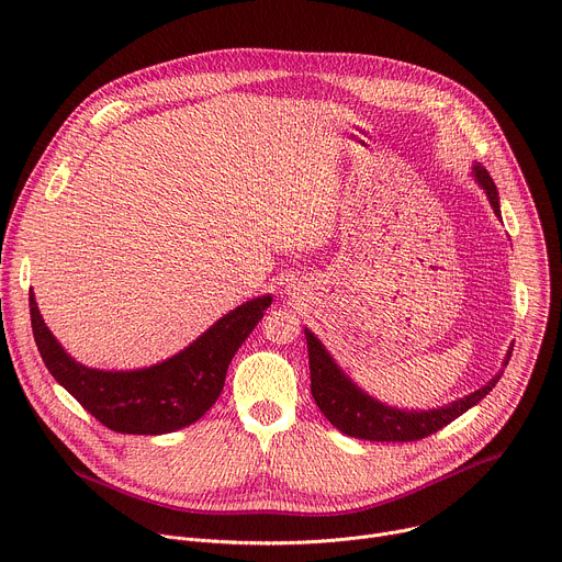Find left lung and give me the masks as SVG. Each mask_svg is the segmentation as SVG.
Here are the masks:
<instances>
[{
	"instance_id": "8db88e82",
	"label": "left lung",
	"mask_w": 562,
	"mask_h": 562,
	"mask_svg": "<svg viewBox=\"0 0 562 562\" xmlns=\"http://www.w3.org/2000/svg\"><path fill=\"white\" fill-rule=\"evenodd\" d=\"M473 178L477 184L485 189L490 204L494 206V213L501 217V204H498V191L487 173L485 167L475 165L473 167ZM306 336V347H308V369H311V393L315 405L319 412L325 414V418L340 429L342 434L360 440H373V442H414L423 440L449 423H453L458 416H462L467 409L477 405L501 380L503 371L494 375L485 386H480L477 391L456 400V403L440 407V409H429V412H405V409H395L386 407L378 400H373L369 393L358 389L349 375L342 373V369L334 362V358L327 353L308 329H304ZM512 358V351L505 358V367Z\"/></svg>"
}]
</instances>
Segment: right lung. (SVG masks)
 Instances as JSON below:
<instances>
[{
	"label": "right lung",
	"instance_id": "add662e5",
	"mask_svg": "<svg viewBox=\"0 0 562 562\" xmlns=\"http://www.w3.org/2000/svg\"><path fill=\"white\" fill-rule=\"evenodd\" d=\"M29 304L40 356L77 403L111 431L159 436L193 425L215 405L231 358L271 306V295L239 304L178 356L135 371L75 362L44 325L33 291Z\"/></svg>",
	"mask_w": 562,
	"mask_h": 562
}]
</instances>
